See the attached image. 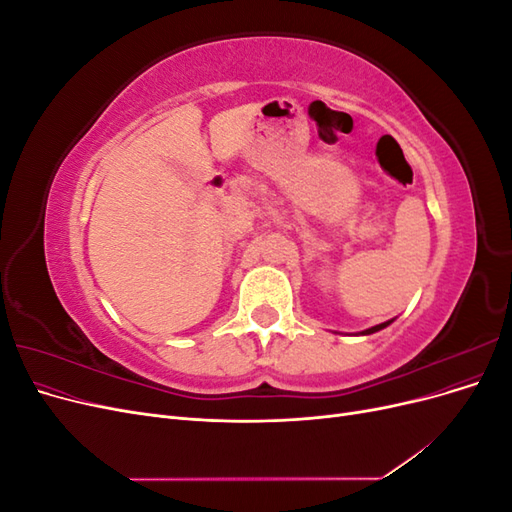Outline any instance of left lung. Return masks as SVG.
Returning <instances> with one entry per match:
<instances>
[{
	"label": "left lung",
	"mask_w": 512,
	"mask_h": 512,
	"mask_svg": "<svg viewBox=\"0 0 512 512\" xmlns=\"http://www.w3.org/2000/svg\"><path fill=\"white\" fill-rule=\"evenodd\" d=\"M393 320H386V322H382V324H376V327H371V329H365L361 335H371V333H376V331H382V329H386L389 327Z\"/></svg>",
	"instance_id": "1"
}]
</instances>
